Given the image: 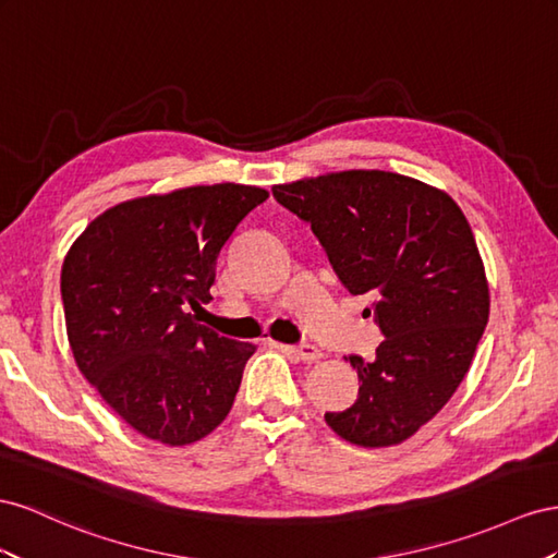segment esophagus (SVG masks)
Masks as SVG:
<instances>
[{"label":"esophagus","mask_w":558,"mask_h":558,"mask_svg":"<svg viewBox=\"0 0 558 558\" xmlns=\"http://www.w3.org/2000/svg\"><path fill=\"white\" fill-rule=\"evenodd\" d=\"M284 350H290L292 355H296L299 360H304V362H315V360H320L323 357V353L320 350H317L315 345H311V343H296V345H284Z\"/></svg>","instance_id":"1"}]
</instances>
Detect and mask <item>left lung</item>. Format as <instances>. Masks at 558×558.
Returning <instances> with one entry per match:
<instances>
[{"label": "left lung", "mask_w": 558, "mask_h": 558, "mask_svg": "<svg viewBox=\"0 0 558 558\" xmlns=\"http://www.w3.org/2000/svg\"><path fill=\"white\" fill-rule=\"evenodd\" d=\"M311 225L350 294H376V357L327 425L357 447H392L435 418L465 378L488 323V284L472 229L433 186L384 170H348L274 186Z\"/></svg>", "instance_id": "obj_1"}]
</instances>
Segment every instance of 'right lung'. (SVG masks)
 I'll return each mask as SVG.
<instances>
[{
    "label": "right lung",
    "mask_w": 558,
    "mask_h": 558,
    "mask_svg": "<svg viewBox=\"0 0 558 558\" xmlns=\"http://www.w3.org/2000/svg\"><path fill=\"white\" fill-rule=\"evenodd\" d=\"M266 198L227 182L125 201L70 247L60 294L76 367L140 435L184 447L231 411L254 345L189 308L213 299L221 247Z\"/></svg>",
    "instance_id": "obj_1"
}]
</instances>
